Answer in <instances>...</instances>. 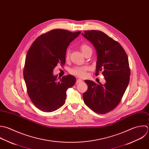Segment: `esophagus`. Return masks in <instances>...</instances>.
<instances>
[{
    "instance_id": "34e87169",
    "label": "esophagus",
    "mask_w": 149,
    "mask_h": 149,
    "mask_svg": "<svg viewBox=\"0 0 149 149\" xmlns=\"http://www.w3.org/2000/svg\"><path fill=\"white\" fill-rule=\"evenodd\" d=\"M82 81H82V79H79H79H77V83H79V82H82Z\"/></svg>"
}]
</instances>
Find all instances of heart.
<instances>
[{"mask_svg": "<svg viewBox=\"0 0 149 149\" xmlns=\"http://www.w3.org/2000/svg\"><path fill=\"white\" fill-rule=\"evenodd\" d=\"M80 49L82 53L85 55H87L89 53H92V50L91 47L87 44L83 43L80 46ZM70 56V51L68 50L66 53V59H68ZM89 67L88 66H77L72 68L70 72L71 74L78 76L79 77H84L86 75V71L88 70Z\"/></svg>", "mask_w": 149, "mask_h": 149, "instance_id": "obj_1", "label": "heart"}]
</instances>
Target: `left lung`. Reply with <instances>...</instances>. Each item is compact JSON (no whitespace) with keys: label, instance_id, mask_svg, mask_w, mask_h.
Listing matches in <instances>:
<instances>
[{"label":"left lung","instance_id":"obj_1","mask_svg":"<svg viewBox=\"0 0 149 149\" xmlns=\"http://www.w3.org/2000/svg\"><path fill=\"white\" fill-rule=\"evenodd\" d=\"M97 52L96 75L102 72L106 83L85 80L88 90L83 94L85 104L98 114L113 110L121 102L130 82L131 71L127 54L121 45L105 33L97 30L82 33Z\"/></svg>","mask_w":149,"mask_h":149}]
</instances>
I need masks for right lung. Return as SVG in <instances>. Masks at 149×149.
<instances>
[{
  "label": "right lung",
  "instance_id": "obj_1",
  "mask_svg": "<svg viewBox=\"0 0 149 149\" xmlns=\"http://www.w3.org/2000/svg\"><path fill=\"white\" fill-rule=\"evenodd\" d=\"M81 32L53 29L38 37L29 49L24 78L31 102L40 110L52 112L65 103L66 91L74 85L76 78L68 75L58 81L53 69L65 64L67 49Z\"/></svg>",
  "mask_w": 149,
  "mask_h": 149
}]
</instances>
